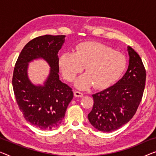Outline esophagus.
Segmentation results:
<instances>
[{
  "label": "esophagus",
  "mask_w": 156,
  "mask_h": 156,
  "mask_svg": "<svg viewBox=\"0 0 156 156\" xmlns=\"http://www.w3.org/2000/svg\"><path fill=\"white\" fill-rule=\"evenodd\" d=\"M74 95L76 98H82L83 96V94L82 93L79 91H75L74 92Z\"/></svg>",
  "instance_id": "esophagus-1"
}]
</instances>
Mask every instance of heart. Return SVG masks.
<instances>
[{"mask_svg":"<svg viewBox=\"0 0 156 156\" xmlns=\"http://www.w3.org/2000/svg\"><path fill=\"white\" fill-rule=\"evenodd\" d=\"M62 73L69 81L86 69V73L76 79L75 86L86 90L95 85L98 89L111 86L121 76L127 66L123 53L98 42H84L76 47L75 52L66 51L59 57ZM86 67H85V66Z\"/></svg>","mask_w":156,"mask_h":156,"instance_id":"1","label":"heart"}]
</instances>
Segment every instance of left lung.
<instances>
[{
	"label": "left lung",
	"mask_w": 156,
	"mask_h": 156,
	"mask_svg": "<svg viewBox=\"0 0 156 156\" xmlns=\"http://www.w3.org/2000/svg\"><path fill=\"white\" fill-rule=\"evenodd\" d=\"M130 56L125 75L114 85L93 94L88 121L98 130L109 133L125 125L136 113L143 96L146 70L139 54L128 47Z\"/></svg>",
	"instance_id": "1"
}]
</instances>
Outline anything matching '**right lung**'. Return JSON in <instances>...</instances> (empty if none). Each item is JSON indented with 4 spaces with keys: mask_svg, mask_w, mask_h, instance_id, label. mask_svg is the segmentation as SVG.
I'll list each match as a JSON object with an SVG mask.
<instances>
[{
    "mask_svg": "<svg viewBox=\"0 0 156 156\" xmlns=\"http://www.w3.org/2000/svg\"><path fill=\"white\" fill-rule=\"evenodd\" d=\"M66 35L35 37L21 50L14 68L12 86L16 101L26 121L44 130L60 126L73 98L72 88L59 80L58 51ZM44 59L51 68L43 85H35L27 76L28 63Z\"/></svg>",
    "mask_w": 156,
    "mask_h": 156,
    "instance_id": "right-lung-1",
    "label": "right lung"
}]
</instances>
